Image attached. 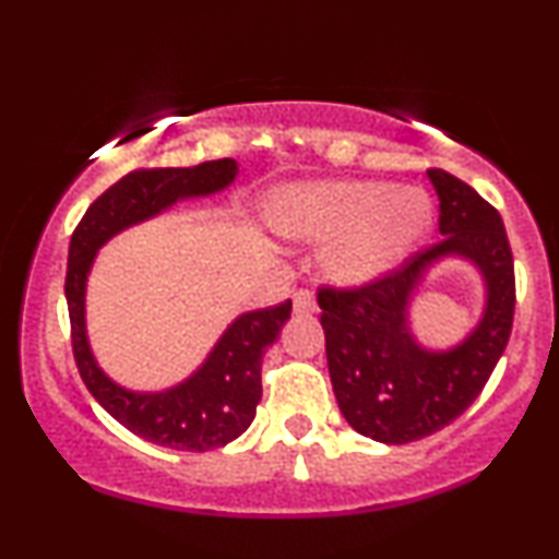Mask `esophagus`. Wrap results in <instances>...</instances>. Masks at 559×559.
Instances as JSON below:
<instances>
[{"label": "esophagus", "mask_w": 559, "mask_h": 559, "mask_svg": "<svg viewBox=\"0 0 559 559\" xmlns=\"http://www.w3.org/2000/svg\"><path fill=\"white\" fill-rule=\"evenodd\" d=\"M294 312L297 314L318 312V299H314V294L307 292V288H299V292L294 294Z\"/></svg>", "instance_id": "34e87169"}]
</instances>
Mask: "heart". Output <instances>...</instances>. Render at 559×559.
I'll list each match as a JSON object with an SVG mask.
<instances>
[{"instance_id": "b5f03b06", "label": "heart", "mask_w": 559, "mask_h": 559, "mask_svg": "<svg viewBox=\"0 0 559 559\" xmlns=\"http://www.w3.org/2000/svg\"><path fill=\"white\" fill-rule=\"evenodd\" d=\"M273 224L297 239L341 237L331 250V271L344 281H367L419 241L429 203L419 190H393L380 181H320L288 192Z\"/></svg>"}]
</instances>
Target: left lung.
Segmentation results:
<instances>
[{
    "label": "left lung",
    "mask_w": 559,
    "mask_h": 559,
    "mask_svg": "<svg viewBox=\"0 0 559 559\" xmlns=\"http://www.w3.org/2000/svg\"><path fill=\"white\" fill-rule=\"evenodd\" d=\"M442 237L356 286L318 288L335 401L356 432L388 445L421 440L459 419L506 352L515 312L513 252L495 211L466 181L429 169ZM463 253L488 278V312L466 345L427 355L411 341L405 305L429 261Z\"/></svg>",
    "instance_id": "obj_1"
}]
</instances>
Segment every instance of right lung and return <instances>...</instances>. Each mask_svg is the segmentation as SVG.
I'll use <instances>...</instances> for the list:
<instances>
[{"label": "right lung", "mask_w": 559, "mask_h": 559, "mask_svg": "<svg viewBox=\"0 0 559 559\" xmlns=\"http://www.w3.org/2000/svg\"><path fill=\"white\" fill-rule=\"evenodd\" d=\"M234 158L205 160L192 169H134L98 194L70 239L67 254V309H70L72 356L85 388L119 425L160 448L203 453L224 448L252 425L262 399V356L292 318V299L234 322L194 378L169 393H127L106 378L93 361L85 341L83 294L93 254L106 239L164 211L190 194H207L231 185Z\"/></svg>", "instance_id": "add662e5"}]
</instances>
